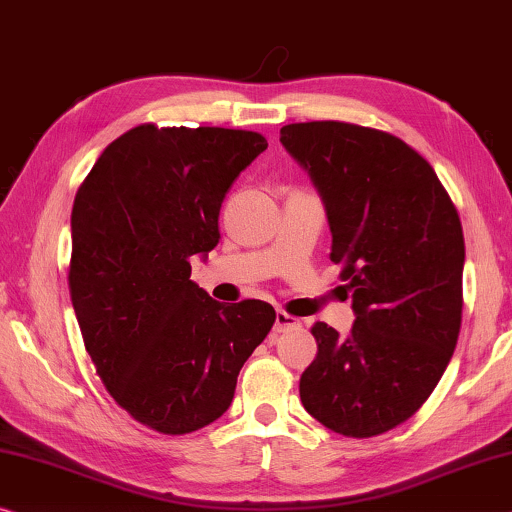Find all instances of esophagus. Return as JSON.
I'll use <instances>...</instances> for the list:
<instances>
[{"mask_svg":"<svg viewBox=\"0 0 512 512\" xmlns=\"http://www.w3.org/2000/svg\"><path fill=\"white\" fill-rule=\"evenodd\" d=\"M291 328H300V321L296 319V316H291L285 310L275 312V330L285 332V330H291Z\"/></svg>","mask_w":512,"mask_h":512,"instance_id":"34e87169","label":"esophagus"}]
</instances>
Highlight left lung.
Wrapping results in <instances>:
<instances>
[{
    "label": "left lung",
    "instance_id": "8db88e82",
    "mask_svg": "<svg viewBox=\"0 0 512 512\" xmlns=\"http://www.w3.org/2000/svg\"><path fill=\"white\" fill-rule=\"evenodd\" d=\"M280 141L319 186L355 310L348 337L312 326L300 401L339 435H383L426 403L458 342V209L433 166L389 132L314 120L285 125Z\"/></svg>",
    "mask_w": 512,
    "mask_h": 512
}]
</instances>
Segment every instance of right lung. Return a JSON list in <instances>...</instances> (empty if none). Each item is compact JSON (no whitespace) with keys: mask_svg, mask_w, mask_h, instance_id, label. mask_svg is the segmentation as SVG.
<instances>
[{"mask_svg":"<svg viewBox=\"0 0 512 512\" xmlns=\"http://www.w3.org/2000/svg\"><path fill=\"white\" fill-rule=\"evenodd\" d=\"M248 129L145 123L109 143L72 205L68 287L97 376L164 435L212 424L275 323L264 300L223 305L191 280L239 173L266 150Z\"/></svg>","mask_w":512,"mask_h":512,"instance_id":"right-lung-1","label":"right lung"}]
</instances>
